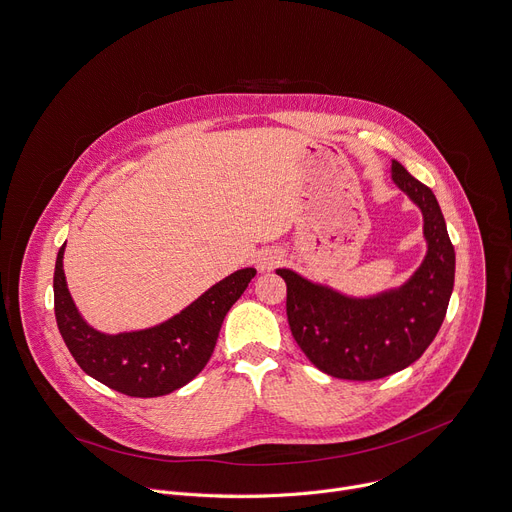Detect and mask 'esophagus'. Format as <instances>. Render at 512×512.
Instances as JSON below:
<instances>
[{
    "label": "esophagus",
    "instance_id": "34e87169",
    "mask_svg": "<svg viewBox=\"0 0 512 512\" xmlns=\"http://www.w3.org/2000/svg\"><path fill=\"white\" fill-rule=\"evenodd\" d=\"M282 260V252L274 250V248H266V250H260L254 258V264L260 272H266V270H272L278 262Z\"/></svg>",
    "mask_w": 512,
    "mask_h": 512
}]
</instances>
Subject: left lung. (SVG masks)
<instances>
[{"mask_svg": "<svg viewBox=\"0 0 512 512\" xmlns=\"http://www.w3.org/2000/svg\"><path fill=\"white\" fill-rule=\"evenodd\" d=\"M390 179L421 211L423 262L401 287L346 295L293 268H276L287 282V317L295 342L321 372L344 380H376L417 362L437 335L456 276V252L441 207L429 187L392 160Z\"/></svg>", "mask_w": 512, "mask_h": 512, "instance_id": "8db88e82", "label": "left lung"}]
</instances>
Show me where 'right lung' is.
<instances>
[{"mask_svg": "<svg viewBox=\"0 0 512 512\" xmlns=\"http://www.w3.org/2000/svg\"><path fill=\"white\" fill-rule=\"evenodd\" d=\"M65 246L54 266V315L65 344L85 374L140 399L175 392L205 368L227 311L256 276V268H240L162 323L105 333L81 315L71 297L63 268Z\"/></svg>", "mask_w": 512, "mask_h": 512, "instance_id": "1", "label": "right lung"}]
</instances>
